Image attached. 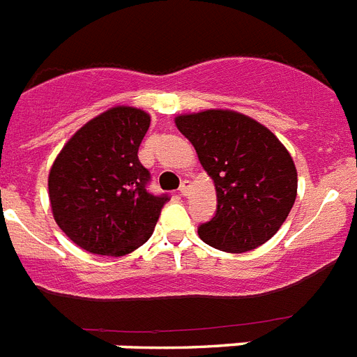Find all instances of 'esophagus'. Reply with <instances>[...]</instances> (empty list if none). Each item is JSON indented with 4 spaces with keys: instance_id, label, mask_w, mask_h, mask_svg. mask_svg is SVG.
<instances>
[{
    "instance_id": "esophagus-1",
    "label": "esophagus",
    "mask_w": 357,
    "mask_h": 357,
    "mask_svg": "<svg viewBox=\"0 0 357 357\" xmlns=\"http://www.w3.org/2000/svg\"><path fill=\"white\" fill-rule=\"evenodd\" d=\"M189 189H191V182H189V181H182L181 182V188H178L181 195H188Z\"/></svg>"
}]
</instances>
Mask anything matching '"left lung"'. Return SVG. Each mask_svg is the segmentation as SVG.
Here are the masks:
<instances>
[{"label": "left lung", "mask_w": 357, "mask_h": 357, "mask_svg": "<svg viewBox=\"0 0 357 357\" xmlns=\"http://www.w3.org/2000/svg\"><path fill=\"white\" fill-rule=\"evenodd\" d=\"M214 181L216 214L198 227L209 247L241 254L273 238L296 198V168L275 134L234 110L175 118Z\"/></svg>", "instance_id": "1"}]
</instances>
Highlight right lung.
I'll use <instances>...</instances> for the list:
<instances>
[{
    "label": "right lung",
    "mask_w": 357,
    "mask_h": 357,
    "mask_svg": "<svg viewBox=\"0 0 357 357\" xmlns=\"http://www.w3.org/2000/svg\"><path fill=\"white\" fill-rule=\"evenodd\" d=\"M150 116L112 107L73 135L48 176L56 225L91 254H130L148 241L168 195L148 193L150 172L137 151Z\"/></svg>",
    "instance_id": "add662e5"
}]
</instances>
